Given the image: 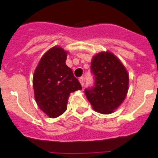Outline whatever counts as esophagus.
I'll return each mask as SVG.
<instances>
[{"label":"esophagus","mask_w":158,"mask_h":158,"mask_svg":"<svg viewBox=\"0 0 158 158\" xmlns=\"http://www.w3.org/2000/svg\"><path fill=\"white\" fill-rule=\"evenodd\" d=\"M79 83H80L81 86L83 87V85H84V78L83 77H80L79 79Z\"/></svg>","instance_id":"esophagus-1"}]
</instances>
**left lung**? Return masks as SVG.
Returning <instances> with one entry per match:
<instances>
[{
	"label": "left lung",
	"mask_w": 158,
	"mask_h": 158,
	"mask_svg": "<svg viewBox=\"0 0 158 158\" xmlns=\"http://www.w3.org/2000/svg\"><path fill=\"white\" fill-rule=\"evenodd\" d=\"M90 64L95 85L85 89L87 99L95 111L103 114L113 113L127 97L128 72L120 60L109 51L94 55Z\"/></svg>",
	"instance_id": "1"
}]
</instances>
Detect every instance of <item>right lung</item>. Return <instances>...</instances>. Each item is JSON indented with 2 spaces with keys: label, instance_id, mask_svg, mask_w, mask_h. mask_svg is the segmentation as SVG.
Returning a JSON list of instances; mask_svg holds the SVG:
<instances>
[{
  "label": "right lung",
  "instance_id": "obj_1",
  "mask_svg": "<svg viewBox=\"0 0 158 158\" xmlns=\"http://www.w3.org/2000/svg\"><path fill=\"white\" fill-rule=\"evenodd\" d=\"M68 52L55 46L41 57L32 79L35 100L40 109L54 118L67 110L70 94L82 89L72 70L66 65Z\"/></svg>",
  "mask_w": 158,
  "mask_h": 158
}]
</instances>
